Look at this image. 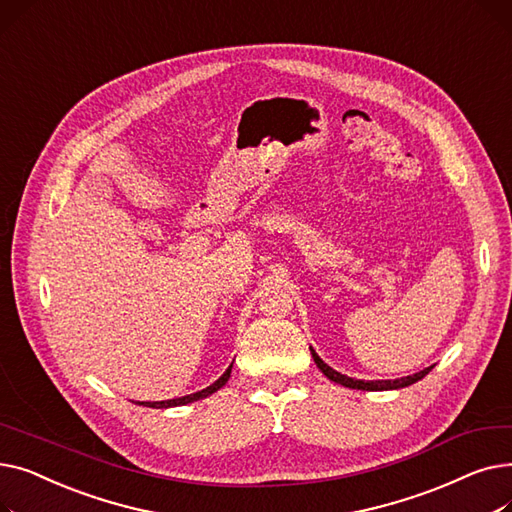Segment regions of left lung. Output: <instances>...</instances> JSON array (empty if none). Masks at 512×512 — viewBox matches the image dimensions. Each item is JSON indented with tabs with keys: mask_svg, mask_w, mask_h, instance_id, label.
<instances>
[{
	"mask_svg": "<svg viewBox=\"0 0 512 512\" xmlns=\"http://www.w3.org/2000/svg\"><path fill=\"white\" fill-rule=\"evenodd\" d=\"M309 351H311V357H313L315 365L319 367L321 373L326 375L328 380H332V382H336V384H340V386H344V388L367 390V392H382V390L407 388V386L419 382L421 378H425V375H427L429 371H432V367H434V365H432V367H425V369H421V371H417V373H413V375H407V378H398V380H357V378H348V375H344V373L332 369L328 363L321 361V357L313 351V346H309Z\"/></svg>",
	"mask_w": 512,
	"mask_h": 512,
	"instance_id": "left-lung-1",
	"label": "left lung"
}]
</instances>
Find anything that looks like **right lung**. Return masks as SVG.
<instances>
[{
    "instance_id": "right-lung-1",
    "label": "right lung",
    "mask_w": 512,
    "mask_h": 512,
    "mask_svg": "<svg viewBox=\"0 0 512 512\" xmlns=\"http://www.w3.org/2000/svg\"><path fill=\"white\" fill-rule=\"evenodd\" d=\"M230 373H232V365L220 375L218 380H215L211 386L199 390V392H193V394H186V396H180V398H172V400H159V402H139V405L143 407H151V409H170V407H182V405H188V402H195V400H201V398H207L211 396L213 392H218L222 386H226V382L230 380Z\"/></svg>"
}]
</instances>
